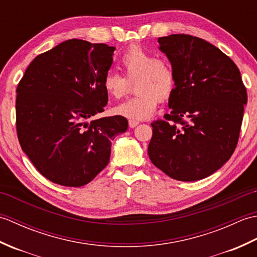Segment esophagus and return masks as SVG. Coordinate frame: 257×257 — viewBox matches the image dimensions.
Listing matches in <instances>:
<instances>
[{
	"mask_svg": "<svg viewBox=\"0 0 257 257\" xmlns=\"http://www.w3.org/2000/svg\"><path fill=\"white\" fill-rule=\"evenodd\" d=\"M137 124H139V121H137V120H129V127L130 128H135Z\"/></svg>",
	"mask_w": 257,
	"mask_h": 257,
	"instance_id": "obj_1",
	"label": "esophagus"
}]
</instances>
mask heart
<instances>
[{"label":"heart","mask_w":257,"mask_h":257,"mask_svg":"<svg viewBox=\"0 0 257 257\" xmlns=\"http://www.w3.org/2000/svg\"><path fill=\"white\" fill-rule=\"evenodd\" d=\"M124 76L110 69L103 76L102 86L113 99L128 95L135 84L137 96L114 108L119 116L132 120H145L155 113L158 99L166 101L176 89V75L168 61L157 58L154 53L133 46L120 59Z\"/></svg>","instance_id":"heart-1"}]
</instances>
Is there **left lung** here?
<instances>
[{
  "label": "left lung",
  "mask_w": 257,
  "mask_h": 257,
  "mask_svg": "<svg viewBox=\"0 0 257 257\" xmlns=\"http://www.w3.org/2000/svg\"><path fill=\"white\" fill-rule=\"evenodd\" d=\"M171 63V113L155 120L151 162L178 181H196L224 165L236 148L247 102L241 73L214 45L188 34L158 38Z\"/></svg>",
  "instance_id": "left-lung-1"
}]
</instances>
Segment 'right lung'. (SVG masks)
<instances>
[{"instance_id": "1", "label": "right lung", "mask_w": 257, "mask_h": 257, "mask_svg": "<svg viewBox=\"0 0 257 257\" xmlns=\"http://www.w3.org/2000/svg\"><path fill=\"white\" fill-rule=\"evenodd\" d=\"M116 48L68 40L36 56L16 89V132L43 177L65 187L90 182L110 159L111 140L128 128L122 116L86 121L103 111V76Z\"/></svg>"}]
</instances>
